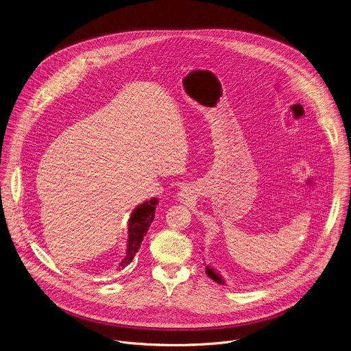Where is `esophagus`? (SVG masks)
<instances>
[{
	"label": "esophagus",
	"mask_w": 351,
	"mask_h": 351,
	"mask_svg": "<svg viewBox=\"0 0 351 351\" xmlns=\"http://www.w3.org/2000/svg\"><path fill=\"white\" fill-rule=\"evenodd\" d=\"M180 195H182V197H184V195H186V191H184V193H182Z\"/></svg>",
	"instance_id": "obj_1"
}]
</instances>
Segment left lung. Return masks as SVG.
Masks as SVG:
<instances>
[{
  "label": "left lung",
  "instance_id": "obj_1",
  "mask_svg": "<svg viewBox=\"0 0 351 351\" xmlns=\"http://www.w3.org/2000/svg\"><path fill=\"white\" fill-rule=\"evenodd\" d=\"M206 274L210 277L211 280H215V282H218V283H222L223 280H221V277L213 270V269H210V267H206Z\"/></svg>",
  "mask_w": 351,
  "mask_h": 351
}]
</instances>
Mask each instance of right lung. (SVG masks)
<instances>
[{"label": "right lung", "mask_w": 351, "mask_h": 351, "mask_svg": "<svg viewBox=\"0 0 351 351\" xmlns=\"http://www.w3.org/2000/svg\"><path fill=\"white\" fill-rule=\"evenodd\" d=\"M158 204L157 198H152L137 206L129 219V240H128V252L125 259L121 263V267H126L134 259V255L140 250L143 236L146 234L152 221L154 219L156 205Z\"/></svg>", "instance_id": "add662e5"}]
</instances>
